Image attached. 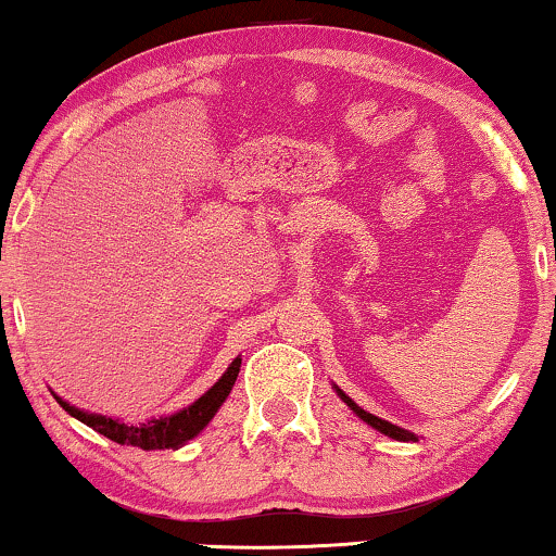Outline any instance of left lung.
<instances>
[{
	"mask_svg": "<svg viewBox=\"0 0 556 556\" xmlns=\"http://www.w3.org/2000/svg\"><path fill=\"white\" fill-rule=\"evenodd\" d=\"M339 395L343 397V403H346L351 410L356 413V416H359L364 424H369L371 428H377V431H382L384 435H390V439H397V441H416V435L413 433H407V431H403V428H397V426H392V424H388V420H382V418H377V416H371V413H367V410H362L359 405L354 403V400H349L346 395H343V392L339 390Z\"/></svg>",
	"mask_w": 556,
	"mask_h": 556,
	"instance_id": "obj_1",
	"label": "left lung"
}]
</instances>
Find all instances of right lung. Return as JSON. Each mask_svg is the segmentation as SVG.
Here are the masks:
<instances>
[{"instance_id": "add662e5", "label": "right lung", "mask_w": 556, "mask_h": 556, "mask_svg": "<svg viewBox=\"0 0 556 556\" xmlns=\"http://www.w3.org/2000/svg\"><path fill=\"white\" fill-rule=\"evenodd\" d=\"M238 369H241V359H236L233 364H230L226 375L217 379L213 388H210L200 400H194L192 405L185 407V410L174 413V416H168V418L151 420V424H143V426H128V424H121V420H112L104 416H91V413H84V410H79V407L63 403L61 397H55V400H59V405L68 413V416H74L76 420H81V424L94 428L97 433L108 435V439L115 441V444L138 446V448H143V452L179 448L185 441L194 439V435L200 433L202 428L210 424V420H213L217 407L226 403V397L230 395V388L236 384Z\"/></svg>"}]
</instances>
